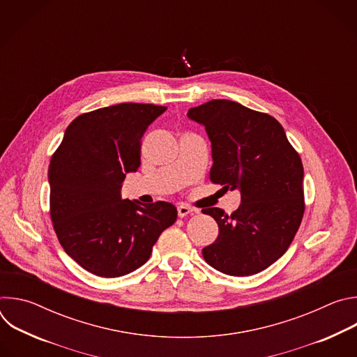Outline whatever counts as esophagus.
Returning <instances> with one entry per match:
<instances>
[{
    "instance_id": "esophagus-1",
    "label": "esophagus",
    "mask_w": 357,
    "mask_h": 357,
    "mask_svg": "<svg viewBox=\"0 0 357 357\" xmlns=\"http://www.w3.org/2000/svg\"><path fill=\"white\" fill-rule=\"evenodd\" d=\"M193 213V211L189 208V206H185V205H181V206H178V216L182 219V218H185V216H188V215H192Z\"/></svg>"
}]
</instances>
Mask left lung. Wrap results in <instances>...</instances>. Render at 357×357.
Wrapping results in <instances>:
<instances>
[{
  "label": "left lung",
  "instance_id": "left-lung-1",
  "mask_svg": "<svg viewBox=\"0 0 357 357\" xmlns=\"http://www.w3.org/2000/svg\"><path fill=\"white\" fill-rule=\"evenodd\" d=\"M188 117L205 126L211 138V181L241 193L231 215L219 208L202 211L219 225L203 259L227 275L257 274L288 250L302 222L299 154L274 117L231 100H211L189 109Z\"/></svg>",
  "mask_w": 357,
  "mask_h": 357
}]
</instances>
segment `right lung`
Instances as JSON below:
<instances>
[{"label":"right lung","mask_w":357,"mask_h":357,"mask_svg":"<svg viewBox=\"0 0 357 357\" xmlns=\"http://www.w3.org/2000/svg\"><path fill=\"white\" fill-rule=\"evenodd\" d=\"M167 107L121 103L76 117L49 164L50 219L84 270L116 278L146 263L178 212L172 203L121 199L126 174L141 165V138Z\"/></svg>","instance_id":"1"}]
</instances>
